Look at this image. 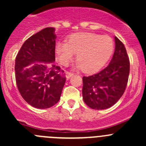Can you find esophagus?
<instances>
[{
    "instance_id": "1",
    "label": "esophagus",
    "mask_w": 146,
    "mask_h": 146,
    "mask_svg": "<svg viewBox=\"0 0 146 146\" xmlns=\"http://www.w3.org/2000/svg\"><path fill=\"white\" fill-rule=\"evenodd\" d=\"M73 76V73H70V72H66V78L69 79L70 77Z\"/></svg>"
}]
</instances>
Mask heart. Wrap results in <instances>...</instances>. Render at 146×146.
<instances>
[{
	"mask_svg": "<svg viewBox=\"0 0 146 146\" xmlns=\"http://www.w3.org/2000/svg\"><path fill=\"white\" fill-rule=\"evenodd\" d=\"M114 47V41L107 35L80 32L70 35L67 43H57L56 54L60 64L64 66L72 62L77 54L76 67L86 73H93L107 63Z\"/></svg>",
	"mask_w": 146,
	"mask_h": 146,
	"instance_id": "1",
	"label": "heart"
}]
</instances>
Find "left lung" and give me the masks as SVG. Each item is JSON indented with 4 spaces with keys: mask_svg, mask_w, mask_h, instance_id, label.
Wrapping results in <instances>:
<instances>
[{
    "mask_svg": "<svg viewBox=\"0 0 146 146\" xmlns=\"http://www.w3.org/2000/svg\"><path fill=\"white\" fill-rule=\"evenodd\" d=\"M115 51L110 64L99 73L82 78V98L93 110H105L117 102L127 85L130 62L123 44L115 36Z\"/></svg>",
    "mask_w": 146,
    "mask_h": 146,
    "instance_id": "obj_1",
    "label": "left lung"
}]
</instances>
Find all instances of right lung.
Masks as SVG:
<instances>
[{"label":"right lung","mask_w":146,"mask_h":146,"mask_svg":"<svg viewBox=\"0 0 146 146\" xmlns=\"http://www.w3.org/2000/svg\"><path fill=\"white\" fill-rule=\"evenodd\" d=\"M54 31V28L46 27L28 38L15 58L18 90L23 99L35 108L47 109L56 104L66 82L64 70L51 64L55 61Z\"/></svg>","instance_id":"add662e5"}]
</instances>
